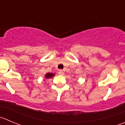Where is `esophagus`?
Returning <instances> with one entry per match:
<instances>
[{
	"instance_id": "esophagus-1",
	"label": "esophagus",
	"mask_w": 125,
	"mask_h": 125,
	"mask_svg": "<svg viewBox=\"0 0 125 125\" xmlns=\"http://www.w3.org/2000/svg\"><path fill=\"white\" fill-rule=\"evenodd\" d=\"M58 74H59V75H63L64 73H63V71H62V70H59V72H58Z\"/></svg>"
}]
</instances>
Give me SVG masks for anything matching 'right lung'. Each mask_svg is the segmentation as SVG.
Instances as JSON below:
<instances>
[{
	"instance_id": "right-lung-1",
	"label": "right lung",
	"mask_w": 125,
	"mask_h": 125,
	"mask_svg": "<svg viewBox=\"0 0 125 125\" xmlns=\"http://www.w3.org/2000/svg\"><path fill=\"white\" fill-rule=\"evenodd\" d=\"M54 76H55V74L52 73H48L46 74L45 76H44V78L48 79L52 78V77H54Z\"/></svg>"
}]
</instances>
